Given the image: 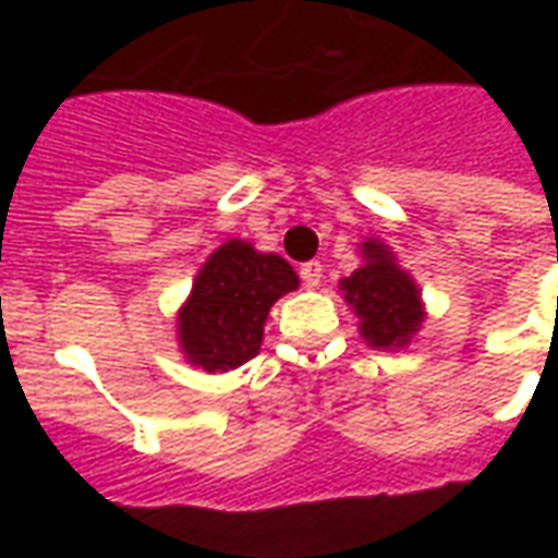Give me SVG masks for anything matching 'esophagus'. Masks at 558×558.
Returning a JSON list of instances; mask_svg holds the SVG:
<instances>
[{"mask_svg":"<svg viewBox=\"0 0 558 558\" xmlns=\"http://www.w3.org/2000/svg\"><path fill=\"white\" fill-rule=\"evenodd\" d=\"M299 275H302L304 287H319V280H323V266H319L316 259H311V263H304V266L299 268Z\"/></svg>","mask_w":558,"mask_h":558,"instance_id":"esophagus-1","label":"esophagus"}]
</instances>
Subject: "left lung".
I'll use <instances>...</instances> for the list:
<instances>
[{
	"label": "left lung",
	"instance_id": "8db88e82",
	"mask_svg": "<svg viewBox=\"0 0 558 558\" xmlns=\"http://www.w3.org/2000/svg\"><path fill=\"white\" fill-rule=\"evenodd\" d=\"M362 256L364 266L340 280L343 299L359 316V331L371 347L400 350L424 323L418 287L379 239H367Z\"/></svg>",
	"mask_w": 558,
	"mask_h": 558
}]
</instances>
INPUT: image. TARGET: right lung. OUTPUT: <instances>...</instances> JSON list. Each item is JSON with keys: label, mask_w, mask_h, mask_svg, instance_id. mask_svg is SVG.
<instances>
[{"label": "right lung", "mask_w": 558, "mask_h": 558, "mask_svg": "<svg viewBox=\"0 0 558 558\" xmlns=\"http://www.w3.org/2000/svg\"><path fill=\"white\" fill-rule=\"evenodd\" d=\"M299 287V275L278 254H259L230 239L199 268L194 290L179 311L184 359L208 374H227L251 362L271 304Z\"/></svg>", "instance_id": "right-lung-1"}]
</instances>
